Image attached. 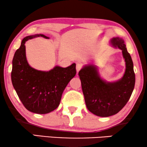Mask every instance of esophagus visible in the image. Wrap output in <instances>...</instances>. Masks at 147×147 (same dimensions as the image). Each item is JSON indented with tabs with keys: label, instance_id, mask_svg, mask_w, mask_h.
I'll use <instances>...</instances> for the list:
<instances>
[{
	"label": "esophagus",
	"instance_id": "esophagus-1",
	"mask_svg": "<svg viewBox=\"0 0 147 147\" xmlns=\"http://www.w3.org/2000/svg\"><path fill=\"white\" fill-rule=\"evenodd\" d=\"M82 67H83V65H82V63H77V65H76V70H77L78 73L82 69Z\"/></svg>",
	"mask_w": 147,
	"mask_h": 147
}]
</instances>
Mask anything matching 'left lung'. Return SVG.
I'll return each instance as SVG.
<instances>
[{
    "instance_id": "obj_1",
    "label": "left lung",
    "mask_w": 147,
    "mask_h": 147,
    "mask_svg": "<svg viewBox=\"0 0 147 147\" xmlns=\"http://www.w3.org/2000/svg\"><path fill=\"white\" fill-rule=\"evenodd\" d=\"M122 39H112L114 47L122 50L126 62L123 77L116 82H106L100 77L97 68L87 65L79 71L86 105L90 112L101 117L114 115L126 105L133 92L135 74L131 56Z\"/></svg>"
}]
</instances>
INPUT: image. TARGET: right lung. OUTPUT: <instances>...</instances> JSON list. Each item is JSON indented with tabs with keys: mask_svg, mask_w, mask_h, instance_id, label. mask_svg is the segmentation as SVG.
Returning a JSON list of instances; mask_svg holds the SVG:
<instances>
[{
	"mask_svg": "<svg viewBox=\"0 0 147 147\" xmlns=\"http://www.w3.org/2000/svg\"><path fill=\"white\" fill-rule=\"evenodd\" d=\"M49 37L39 34L27 36L22 40L13 59L12 84L20 100L30 112L47 114L59 105L63 90L76 74V63L63 68L56 66L49 71L31 67L27 61L25 42L36 37Z\"/></svg>",
	"mask_w": 147,
	"mask_h": 147,
	"instance_id": "right-lung-1",
	"label": "right lung"
}]
</instances>
